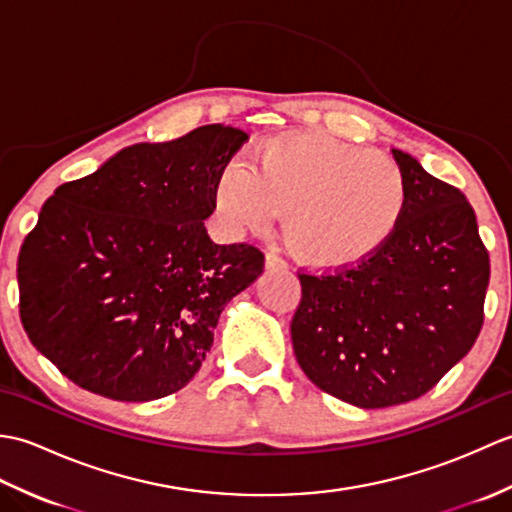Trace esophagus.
Returning <instances> with one entry per match:
<instances>
[{
	"label": "esophagus",
	"instance_id": "34e87169",
	"mask_svg": "<svg viewBox=\"0 0 512 512\" xmlns=\"http://www.w3.org/2000/svg\"><path fill=\"white\" fill-rule=\"evenodd\" d=\"M284 268H286L284 259L277 257L275 253H268L266 255V270H284Z\"/></svg>",
	"mask_w": 512,
	"mask_h": 512
}]
</instances>
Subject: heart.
<instances>
[{"label": "heart", "mask_w": 512, "mask_h": 512, "mask_svg": "<svg viewBox=\"0 0 512 512\" xmlns=\"http://www.w3.org/2000/svg\"><path fill=\"white\" fill-rule=\"evenodd\" d=\"M213 198L233 233H264L286 213L292 255L314 270H343L394 235L407 187L396 162L380 151L325 134H288L264 140L255 167L226 165Z\"/></svg>", "instance_id": "heart-1"}]
</instances>
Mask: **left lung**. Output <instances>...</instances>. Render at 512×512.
<instances>
[{
	"mask_svg": "<svg viewBox=\"0 0 512 512\" xmlns=\"http://www.w3.org/2000/svg\"><path fill=\"white\" fill-rule=\"evenodd\" d=\"M407 187L394 235L361 264L299 273L297 363L363 409L416 400L469 354L484 323L488 250L464 193L391 149Z\"/></svg>",
	"mask_w": 512,
	"mask_h": 512,
	"instance_id": "left-lung-1",
	"label": "left lung"
}]
</instances>
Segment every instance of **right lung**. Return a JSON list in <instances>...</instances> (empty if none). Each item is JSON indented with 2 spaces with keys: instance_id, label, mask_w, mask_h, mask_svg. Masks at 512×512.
Listing matches in <instances>:
<instances>
[{
  "instance_id": "1",
  "label": "right lung",
  "mask_w": 512,
  "mask_h": 512,
  "mask_svg": "<svg viewBox=\"0 0 512 512\" xmlns=\"http://www.w3.org/2000/svg\"><path fill=\"white\" fill-rule=\"evenodd\" d=\"M248 136L204 125L138 143L41 206L17 259L28 339L74 385L147 402L182 389L224 306L264 273L250 244H215V182Z\"/></svg>"
}]
</instances>
